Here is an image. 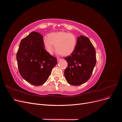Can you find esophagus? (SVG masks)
Wrapping results in <instances>:
<instances>
[{"instance_id": "obj_1", "label": "esophagus", "mask_w": 122, "mask_h": 122, "mask_svg": "<svg viewBox=\"0 0 122 122\" xmlns=\"http://www.w3.org/2000/svg\"><path fill=\"white\" fill-rule=\"evenodd\" d=\"M61 60V58H57V61L58 62H59V61H60Z\"/></svg>"}]
</instances>
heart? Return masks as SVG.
<instances>
[{"label": "heart", "instance_id": "1", "mask_svg": "<svg viewBox=\"0 0 122 122\" xmlns=\"http://www.w3.org/2000/svg\"><path fill=\"white\" fill-rule=\"evenodd\" d=\"M44 45L50 54L53 52L54 46L56 52L62 56H68L74 51L77 43L75 35L66 31L50 33L43 40Z\"/></svg>", "mask_w": 122, "mask_h": 122}]
</instances>
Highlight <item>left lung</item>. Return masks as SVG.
I'll return each mask as SVG.
<instances>
[{
    "instance_id": "obj_1",
    "label": "left lung",
    "mask_w": 122,
    "mask_h": 122,
    "mask_svg": "<svg viewBox=\"0 0 122 122\" xmlns=\"http://www.w3.org/2000/svg\"><path fill=\"white\" fill-rule=\"evenodd\" d=\"M68 67L65 70L67 82L73 86H79L90 78L96 63V50L88 38L81 36L77 38L74 51L65 57Z\"/></svg>"
}]
</instances>
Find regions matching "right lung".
I'll list each match as a JSON object with an SVG mask.
<instances>
[{
  "mask_svg": "<svg viewBox=\"0 0 122 122\" xmlns=\"http://www.w3.org/2000/svg\"><path fill=\"white\" fill-rule=\"evenodd\" d=\"M43 38L39 32H31L21 40L16 55L20 74L36 86L46 81L57 63L56 58L45 49Z\"/></svg>",
  "mask_w": 122,
  "mask_h": 122,
  "instance_id": "1",
  "label": "right lung"
}]
</instances>
